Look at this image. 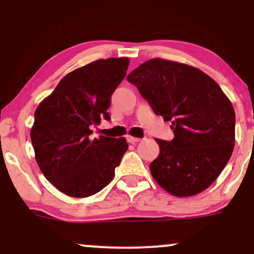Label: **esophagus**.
Instances as JSON below:
<instances>
[{"instance_id":"34e87169","label":"esophagus","mask_w":254,"mask_h":254,"mask_svg":"<svg viewBox=\"0 0 254 254\" xmlns=\"http://www.w3.org/2000/svg\"><path fill=\"white\" fill-rule=\"evenodd\" d=\"M127 138L130 143H138V142L142 141V138H138V137H133V136H127Z\"/></svg>"}]
</instances>
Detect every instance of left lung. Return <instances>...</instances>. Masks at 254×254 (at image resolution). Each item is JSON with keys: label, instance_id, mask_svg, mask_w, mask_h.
I'll return each instance as SVG.
<instances>
[{"label": "left lung", "instance_id": "left-lung-1", "mask_svg": "<svg viewBox=\"0 0 254 254\" xmlns=\"http://www.w3.org/2000/svg\"><path fill=\"white\" fill-rule=\"evenodd\" d=\"M127 80L172 123L174 138L156 139L160 154L149 167L155 182L177 197L208 189L235 143V112L221 87L199 69L162 58L141 64Z\"/></svg>", "mask_w": 254, "mask_h": 254}]
</instances>
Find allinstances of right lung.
<instances>
[{"label": "right lung", "mask_w": 254, "mask_h": 254, "mask_svg": "<svg viewBox=\"0 0 254 254\" xmlns=\"http://www.w3.org/2000/svg\"><path fill=\"white\" fill-rule=\"evenodd\" d=\"M129 58L98 60L65 75L34 112L31 139L37 164L55 188L83 198L101 191L115 177L127 150V139L99 136L92 127L107 112L123 81Z\"/></svg>", "instance_id": "1"}]
</instances>
